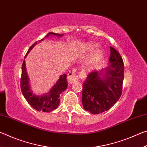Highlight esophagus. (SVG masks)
I'll list each match as a JSON object with an SVG mask.
<instances>
[{
    "instance_id": "obj_1",
    "label": "esophagus",
    "mask_w": 147,
    "mask_h": 147,
    "mask_svg": "<svg viewBox=\"0 0 147 147\" xmlns=\"http://www.w3.org/2000/svg\"><path fill=\"white\" fill-rule=\"evenodd\" d=\"M78 74L73 73V72H69L67 75V80L69 84H73L74 82L76 81L77 78H78Z\"/></svg>"
}]
</instances>
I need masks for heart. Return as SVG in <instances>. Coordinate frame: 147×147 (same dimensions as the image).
I'll use <instances>...</instances> for the list:
<instances>
[{"instance_id":"b5f03b06","label":"heart","mask_w":147,"mask_h":147,"mask_svg":"<svg viewBox=\"0 0 147 147\" xmlns=\"http://www.w3.org/2000/svg\"><path fill=\"white\" fill-rule=\"evenodd\" d=\"M98 47V45L97 43H94V42H89V43L86 44V45L84 47V51L86 52V53H91V52L93 51L94 50H95ZM103 55V51L100 49L97 50V51L94 52L89 59V65L93 66L96 63H97L102 58Z\"/></svg>"}]
</instances>
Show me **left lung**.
Wrapping results in <instances>:
<instances>
[{
	"mask_svg": "<svg viewBox=\"0 0 147 147\" xmlns=\"http://www.w3.org/2000/svg\"><path fill=\"white\" fill-rule=\"evenodd\" d=\"M109 63L105 69L89 73L83 84V107L92 114L108 111L121 96L124 63L120 54L111 47Z\"/></svg>",
	"mask_w": 147,
	"mask_h": 147,
	"instance_id": "1",
	"label": "left lung"
}]
</instances>
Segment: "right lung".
I'll return each mask as SVG.
<instances>
[{
  "mask_svg": "<svg viewBox=\"0 0 147 147\" xmlns=\"http://www.w3.org/2000/svg\"><path fill=\"white\" fill-rule=\"evenodd\" d=\"M50 36L62 37L63 34H56L54 32H49L46 35L45 38H48ZM43 38L39 42H41L43 40ZM38 43L36 42L30 47L28 52L26 54L24 59L30 53V51L34 48L36 45ZM67 75L63 74V75H60L58 81L54 84L53 88L50 89L49 92L45 94H41V95H37L33 93L31 90L30 86V80L28 74H27L25 60H24L22 65V73L21 78V89L22 93H23L24 98L26 99L28 103L32 108L36 110L39 111H43V112H50L53 111L54 109L58 108L59 104V94L62 92H63L67 88Z\"/></svg>",
  "mask_w": 147,
  "mask_h": 147,
  "instance_id": "1",
  "label": "right lung"
}]
</instances>
